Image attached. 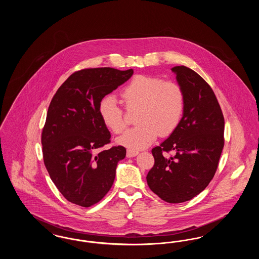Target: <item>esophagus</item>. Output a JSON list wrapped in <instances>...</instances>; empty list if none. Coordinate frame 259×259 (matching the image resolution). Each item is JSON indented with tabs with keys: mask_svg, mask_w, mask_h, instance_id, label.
I'll return each instance as SVG.
<instances>
[{
	"mask_svg": "<svg viewBox=\"0 0 259 259\" xmlns=\"http://www.w3.org/2000/svg\"><path fill=\"white\" fill-rule=\"evenodd\" d=\"M139 154V151L137 150H133V149H127V153H126V156L127 157H135Z\"/></svg>",
	"mask_w": 259,
	"mask_h": 259,
	"instance_id": "34e87169",
	"label": "esophagus"
}]
</instances>
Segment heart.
Listing matches in <instances>:
<instances>
[{"label":"heart","mask_w":259,"mask_h":259,"mask_svg":"<svg viewBox=\"0 0 259 259\" xmlns=\"http://www.w3.org/2000/svg\"><path fill=\"white\" fill-rule=\"evenodd\" d=\"M120 96L128 111H137L135 127L127 130L117 143L130 149L150 146L160 134L168 136L177 129L185 111V93L178 82L138 74L123 87ZM99 113L104 124L119 134L126 127L123 111L113 96L103 99Z\"/></svg>","instance_id":"obj_1"}]
</instances>
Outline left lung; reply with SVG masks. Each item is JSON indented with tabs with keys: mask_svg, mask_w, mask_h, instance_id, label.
<instances>
[{
	"mask_svg": "<svg viewBox=\"0 0 259 259\" xmlns=\"http://www.w3.org/2000/svg\"><path fill=\"white\" fill-rule=\"evenodd\" d=\"M185 93V111L177 129L152 148L154 165L147 176L149 188L168 203L195 197L209 184L224 146V118L209 84L185 66L171 69ZM172 150L169 159L164 151Z\"/></svg>",
	"mask_w": 259,
	"mask_h": 259,
	"instance_id": "left-lung-1",
	"label": "left lung"
}]
</instances>
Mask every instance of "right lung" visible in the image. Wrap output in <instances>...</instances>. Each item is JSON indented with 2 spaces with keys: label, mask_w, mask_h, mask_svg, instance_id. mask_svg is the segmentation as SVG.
I'll use <instances>...</instances> for the list:
<instances>
[{
  "label": "right lung",
  "mask_w": 259,
  "mask_h": 259,
  "mask_svg": "<svg viewBox=\"0 0 259 259\" xmlns=\"http://www.w3.org/2000/svg\"><path fill=\"white\" fill-rule=\"evenodd\" d=\"M133 73L113 68L75 72L50 102L41 133L44 161L50 179L71 203L90 207L111 189L126 149L118 146L96 153L111 138L99 105Z\"/></svg>",
  "instance_id": "right-lung-1"
}]
</instances>
